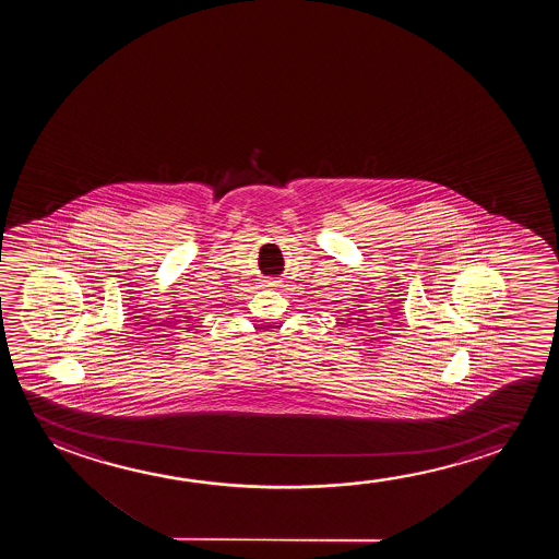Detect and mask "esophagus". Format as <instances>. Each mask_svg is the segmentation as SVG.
<instances>
[{
	"instance_id": "esophagus-1",
	"label": "esophagus",
	"mask_w": 559,
	"mask_h": 559,
	"mask_svg": "<svg viewBox=\"0 0 559 559\" xmlns=\"http://www.w3.org/2000/svg\"><path fill=\"white\" fill-rule=\"evenodd\" d=\"M281 283H283V281H278V278H269L265 286H269V288H278V286H283Z\"/></svg>"
}]
</instances>
